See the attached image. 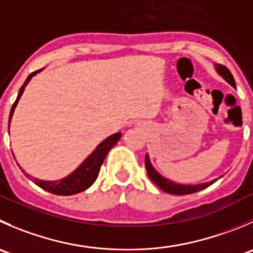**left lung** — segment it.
Wrapping results in <instances>:
<instances>
[{
	"label": "left lung",
	"mask_w": 253,
	"mask_h": 253,
	"mask_svg": "<svg viewBox=\"0 0 253 253\" xmlns=\"http://www.w3.org/2000/svg\"><path fill=\"white\" fill-rule=\"evenodd\" d=\"M215 70H216L217 74L222 78L226 83H229L232 87H236L235 84V79L232 77V74L230 73V70L227 68H225L224 65L215 64ZM146 169L147 174L151 178V180L156 184L158 188H161L163 192L168 193V194H174V195H186V194H193V193H197L203 190V189L208 188L211 184H214L217 179L211 181H207V183H200V184H180L176 183V181L170 180V179L166 178L164 175H162L158 170L153 167L151 159H149L148 154H146Z\"/></svg>",
	"instance_id": "obj_1"
}]
</instances>
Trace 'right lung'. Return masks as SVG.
Returning a JSON list of instances; mask_svg holds the SVG:
<instances>
[{
	"label": "right lung",
	"mask_w": 253,
	"mask_h": 253,
	"mask_svg": "<svg viewBox=\"0 0 253 253\" xmlns=\"http://www.w3.org/2000/svg\"><path fill=\"white\" fill-rule=\"evenodd\" d=\"M43 69L37 70V72L32 73L28 75V78L26 79L24 84L22 85V87L19 89L18 96H17L16 101L12 105L11 112H9V120H8V128L9 125H11L12 116H13L14 109L17 107L19 99H21L22 94L24 92V89L28 85V83L31 82L32 78L34 75L38 74L39 72H42ZM121 132H117V133L111 134L107 138H105L96 148L94 149L91 154L89 157H86L84 162L75 169L74 171L67 175L65 178H61L59 180H42V179L33 178V181L39 186V188L44 189L45 192L51 193V194L55 195H74L78 193H82L86 189H89L90 186L94 184V181L96 180L97 174H99L100 168H101L102 163H104L105 158H106L107 153H109L110 149L120 141L121 138ZM26 176H29L28 173H24Z\"/></svg>",
	"instance_id": "obj_1"
}]
</instances>
